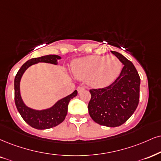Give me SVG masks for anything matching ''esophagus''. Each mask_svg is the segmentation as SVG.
Instances as JSON below:
<instances>
[{"label":"esophagus","instance_id":"obj_1","mask_svg":"<svg viewBox=\"0 0 161 161\" xmlns=\"http://www.w3.org/2000/svg\"><path fill=\"white\" fill-rule=\"evenodd\" d=\"M85 90L84 87H82V86H78L77 88V92L78 93H80L81 92H83Z\"/></svg>","mask_w":161,"mask_h":161}]
</instances>
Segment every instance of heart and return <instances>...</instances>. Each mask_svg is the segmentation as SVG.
Wrapping results in <instances>:
<instances>
[{"instance_id":"1","label":"heart","mask_w":161,"mask_h":161,"mask_svg":"<svg viewBox=\"0 0 161 161\" xmlns=\"http://www.w3.org/2000/svg\"><path fill=\"white\" fill-rule=\"evenodd\" d=\"M122 69V63L114 55H91L77 59L71 65L75 76L86 80L94 88L110 85L119 77Z\"/></svg>"}]
</instances>
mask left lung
Returning <instances> with one entry per match:
<instances>
[{
  "mask_svg": "<svg viewBox=\"0 0 161 161\" xmlns=\"http://www.w3.org/2000/svg\"><path fill=\"white\" fill-rule=\"evenodd\" d=\"M124 65L119 76L110 86L90 90L89 114L101 125H122L136 110L140 100V77L134 64L122 54L111 51Z\"/></svg>",
  "mask_w": 161,
  "mask_h": 161,
  "instance_id": "8db88e82",
  "label": "left lung"
}]
</instances>
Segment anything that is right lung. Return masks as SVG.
<instances>
[{
    "label": "right lung",
    "instance_id": "obj_1",
    "mask_svg": "<svg viewBox=\"0 0 161 161\" xmlns=\"http://www.w3.org/2000/svg\"><path fill=\"white\" fill-rule=\"evenodd\" d=\"M61 57L58 55H45L36 58L29 59L22 65L19 69L14 80L15 89V103L17 110L20 115L30 126L38 130H44L56 127L64 121L68 111V105L71 99L75 98L77 95V90H75L71 94L65 98L59 99L51 108L45 110H34L27 107L24 103L20 92V81L25 71L32 65L39 63H47L57 65V60L60 59Z\"/></svg>",
    "mask_w": 161,
    "mask_h": 161
}]
</instances>
